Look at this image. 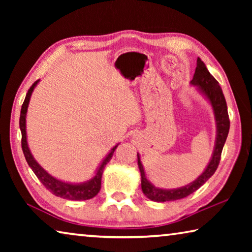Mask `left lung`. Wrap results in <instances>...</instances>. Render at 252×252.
<instances>
[{"instance_id": "left-lung-1", "label": "left lung", "mask_w": 252, "mask_h": 252, "mask_svg": "<svg viewBox=\"0 0 252 252\" xmlns=\"http://www.w3.org/2000/svg\"><path fill=\"white\" fill-rule=\"evenodd\" d=\"M190 83L198 88L200 93L210 102L212 106L213 114H215V120L217 126V136L215 142V149H213L212 157L209 162L207 168L200 176L189 185L185 187L178 188V189H161L152 185L146 177L143 165L140 160V156L138 153V165L140 173H141V188L146 197L152 201L164 202V201H174L182 198H186L188 195L197 191L200 187L207 182V180L213 173L216 172L218 168L221 152L224 146L225 140L229 133L230 121L228 116L227 102H225L224 95L221 90L219 82L210 74L207 66L201 61V59L197 60V67L193 74V79L190 81Z\"/></svg>"}]
</instances>
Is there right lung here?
<instances>
[{"label": "right lung", "mask_w": 252, "mask_h": 252, "mask_svg": "<svg viewBox=\"0 0 252 252\" xmlns=\"http://www.w3.org/2000/svg\"><path fill=\"white\" fill-rule=\"evenodd\" d=\"M39 81L40 80L35 81V82L32 84V87L29 89L27 96H25V100L22 104V109H21L20 129H21V133H22V150L24 153L25 160H27L30 168L32 169V171L35 173L37 179L42 182V185H43L46 189L50 191V192H52L54 195H57V197L67 199V200H75V201L92 199L93 197H95V195L99 193V191L101 189L102 173H103L105 165L108 164V162L111 160V158H112L113 153L116 151V149L119 144H117V146H114L112 149H111L109 155L106 156L103 159V161L101 162L99 168L96 169L95 174L93 176V178L90 179V180L82 183H69V182L59 180V179L49 174L39 163H37L36 160L34 159L31 151H30L28 141H27V120H25V118H27L28 106H29L30 99H31L32 92L34 90V88L36 87V84L39 83Z\"/></svg>", "instance_id": "right-lung-1"}]
</instances>
